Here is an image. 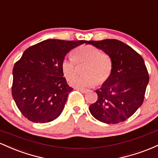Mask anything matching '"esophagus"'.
I'll return each mask as SVG.
<instances>
[{"label":"esophagus","mask_w":158,"mask_h":158,"mask_svg":"<svg viewBox=\"0 0 158 158\" xmlns=\"http://www.w3.org/2000/svg\"><path fill=\"white\" fill-rule=\"evenodd\" d=\"M76 90H79V91H80L81 93H82V94H85L87 91H88V90H87L86 89H82V88H76Z\"/></svg>","instance_id":"34e87169"}]
</instances>
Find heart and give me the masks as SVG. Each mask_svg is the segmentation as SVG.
<instances>
[{
    "label": "heart",
    "mask_w": 158,
    "mask_h": 158,
    "mask_svg": "<svg viewBox=\"0 0 158 158\" xmlns=\"http://www.w3.org/2000/svg\"><path fill=\"white\" fill-rule=\"evenodd\" d=\"M72 58L65 57L61 63L63 75L67 79L76 75V64H85L81 77L73 78L70 85L77 88H87L102 84L109 77L112 69L110 58L91 45H81L72 52Z\"/></svg>",
    "instance_id": "b5f03b06"
}]
</instances>
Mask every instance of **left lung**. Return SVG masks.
Segmentation results:
<instances>
[{
    "label": "left lung",
    "instance_id": "obj_1",
    "mask_svg": "<svg viewBox=\"0 0 158 158\" xmlns=\"http://www.w3.org/2000/svg\"><path fill=\"white\" fill-rule=\"evenodd\" d=\"M110 58L109 77L99 89L98 99L89 106L92 116L100 122L117 124L135 113L144 100L149 81L142 56L131 47L116 39L87 41Z\"/></svg>",
    "mask_w": 158,
    "mask_h": 158
}]
</instances>
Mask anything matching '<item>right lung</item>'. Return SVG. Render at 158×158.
<instances>
[{
	"label": "right lung",
	"instance_id": "add662e5",
	"mask_svg": "<svg viewBox=\"0 0 158 158\" xmlns=\"http://www.w3.org/2000/svg\"><path fill=\"white\" fill-rule=\"evenodd\" d=\"M86 42L48 39L23 52L12 70V94L29 120L49 123L61 114L73 90L63 77L61 61L70 50Z\"/></svg>",
	"mask_w": 158,
	"mask_h": 158
}]
</instances>
